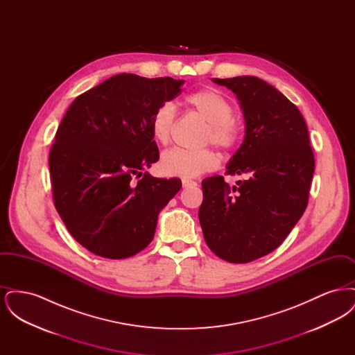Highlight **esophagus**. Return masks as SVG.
I'll return each mask as SVG.
<instances>
[{
    "label": "esophagus",
    "mask_w": 355,
    "mask_h": 355,
    "mask_svg": "<svg viewBox=\"0 0 355 355\" xmlns=\"http://www.w3.org/2000/svg\"><path fill=\"white\" fill-rule=\"evenodd\" d=\"M197 185V182L196 181H193V180H187V178H184L182 180V186L187 189V187H193V186Z\"/></svg>",
    "instance_id": "esophagus-1"
}]
</instances>
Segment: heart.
Instances as JSON below:
<instances>
[{"label": "heart", "mask_w": 355, "mask_h": 355, "mask_svg": "<svg viewBox=\"0 0 355 355\" xmlns=\"http://www.w3.org/2000/svg\"><path fill=\"white\" fill-rule=\"evenodd\" d=\"M186 105L207 121L202 135L203 144H214L223 150L236 149L242 137V126L233 117V105L220 92L201 89L186 96ZM177 113L174 106L166 102L159 105L150 119L153 138L161 145L169 144L175 126ZM220 154L211 148L189 150L174 148L164 153L159 166L171 177L193 178L206 171L217 169Z\"/></svg>", "instance_id": "heart-1"}]
</instances>
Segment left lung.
Listing matches in <instances>:
<instances>
[{
    "mask_svg": "<svg viewBox=\"0 0 355 355\" xmlns=\"http://www.w3.org/2000/svg\"><path fill=\"white\" fill-rule=\"evenodd\" d=\"M238 98L245 138L226 174H246L229 186L222 175L202 181L198 218L209 249L230 263L275 250L302 217L314 174V154L298 107L253 76L213 78Z\"/></svg>",
    "mask_w": 355,
    "mask_h": 355,
    "instance_id": "1",
    "label": "left lung"
}]
</instances>
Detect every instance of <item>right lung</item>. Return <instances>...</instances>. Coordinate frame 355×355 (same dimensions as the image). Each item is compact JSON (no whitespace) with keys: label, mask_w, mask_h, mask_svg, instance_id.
<instances>
[{"label":"right lung","mask_w":355,"mask_h":355,"mask_svg":"<svg viewBox=\"0 0 355 355\" xmlns=\"http://www.w3.org/2000/svg\"><path fill=\"white\" fill-rule=\"evenodd\" d=\"M184 80L122 73L78 96L49 154L54 206L85 249L109 259L152 242L159 211L180 191V178H155L154 110L181 93Z\"/></svg>","instance_id":"obj_1"}]
</instances>
